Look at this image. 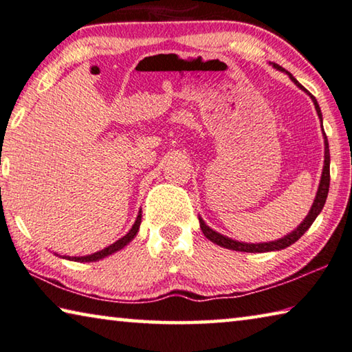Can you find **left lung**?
I'll return each mask as SVG.
<instances>
[{"label":"left lung","mask_w":352,"mask_h":352,"mask_svg":"<svg viewBox=\"0 0 352 352\" xmlns=\"http://www.w3.org/2000/svg\"><path fill=\"white\" fill-rule=\"evenodd\" d=\"M274 68H278V70L284 72V68L276 65L273 63ZM290 74V73H289ZM290 78L295 80V84H298V80L292 76ZM299 85V84H298ZM299 87L302 89V85H299ZM312 96V95H310ZM314 100V104L316 112H318V117L321 118V111H320V106L318 102H316L315 96H312ZM329 164H331V154H329V143H327V138L324 134V166H322V175H321V182H320V187H318V193H316V198L314 201V206L312 209H310L309 215L306 217V220H304L299 226L293 230L292 234L285 235L284 239L280 240H276V241H270V243H257V245H252V243H241V241H235V240H230L228 237H224V235L215 232V230H212L207 224L201 220L199 218V226L201 230H203V234L206 235L207 239L210 241H214V243L220 245L223 248H228V250H232V251H243V252H267V251H279V250H284V248L290 246L292 243H295L296 240H299L302 237V234L306 232V230L312 226V223L315 221V218L318 217L320 212L322 210V207H324L326 203V198H327V193H329V182H331V170H329Z\"/></svg>","instance_id":"obj_1"}]
</instances>
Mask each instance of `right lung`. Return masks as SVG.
<instances>
[{"instance_id":"right-lung-1","label":"right lung","mask_w":352,"mask_h":352,"mask_svg":"<svg viewBox=\"0 0 352 352\" xmlns=\"http://www.w3.org/2000/svg\"><path fill=\"white\" fill-rule=\"evenodd\" d=\"M140 223H142V214H138L137 220H135V223H134V226L131 228L129 232L126 234L124 237H122L120 240L115 241V243H112L111 246H107V248H104V250L98 251V252H95V254H90V256H84V257H67V256H65V258H68V261H74V262H94V261H100V258L106 257V256H109V254H112V252L122 250V248H124L126 245H128L129 241L135 237V234L138 232V228H140Z\"/></svg>"}]
</instances>
